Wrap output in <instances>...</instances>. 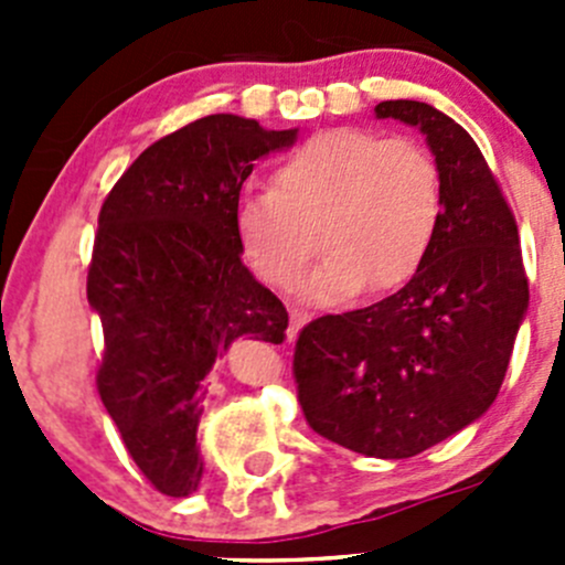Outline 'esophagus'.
Wrapping results in <instances>:
<instances>
[{"label": "esophagus", "instance_id": "obj_1", "mask_svg": "<svg viewBox=\"0 0 565 565\" xmlns=\"http://www.w3.org/2000/svg\"><path fill=\"white\" fill-rule=\"evenodd\" d=\"M306 322H309V315H306L303 309H292V311H289V330H287L289 339H295V333H298V330L303 328Z\"/></svg>", "mask_w": 565, "mask_h": 565}]
</instances>
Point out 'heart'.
I'll list each match as a JSON object with an SVG mask.
<instances>
[{"mask_svg":"<svg viewBox=\"0 0 565 565\" xmlns=\"http://www.w3.org/2000/svg\"><path fill=\"white\" fill-rule=\"evenodd\" d=\"M443 221V172L413 139L372 128L317 130L273 169V188L243 193L235 232L265 284L289 289L315 250L303 281L317 303L347 300L363 287L388 292L418 273Z\"/></svg>","mask_w":565,"mask_h":565,"instance_id":"1","label":"heart"}]
</instances>
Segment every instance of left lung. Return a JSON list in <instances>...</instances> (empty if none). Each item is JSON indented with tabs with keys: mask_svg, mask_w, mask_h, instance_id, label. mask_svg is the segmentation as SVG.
I'll use <instances>...</instances> for the list:
<instances>
[{
	"mask_svg": "<svg viewBox=\"0 0 565 565\" xmlns=\"http://www.w3.org/2000/svg\"><path fill=\"white\" fill-rule=\"evenodd\" d=\"M374 111L426 134L443 172L440 230L391 298L311 319L292 374L317 435L363 457L407 459L494 402L527 311V276L514 213L472 136L420 100Z\"/></svg>",
	"mask_w": 565,
	"mask_h": 565,
	"instance_id": "obj_1",
	"label": "left lung"
}]
</instances>
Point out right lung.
<instances>
[{
	"instance_id": "obj_1",
	"label": "right lung",
	"mask_w": 565,
	"mask_h": 565,
	"mask_svg": "<svg viewBox=\"0 0 565 565\" xmlns=\"http://www.w3.org/2000/svg\"><path fill=\"white\" fill-rule=\"evenodd\" d=\"M298 130L210 114L147 147L104 199L87 300L104 324L100 402L147 481L188 498L202 481L204 377L241 335L281 344L289 315L235 232L256 158Z\"/></svg>"
}]
</instances>
